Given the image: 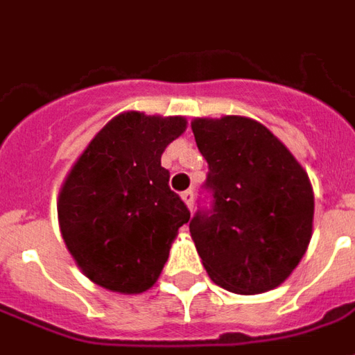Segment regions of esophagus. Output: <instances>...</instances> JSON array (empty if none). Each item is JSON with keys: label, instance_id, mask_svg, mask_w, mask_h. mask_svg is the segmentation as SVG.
Here are the masks:
<instances>
[{"label": "esophagus", "instance_id": "esophagus-1", "mask_svg": "<svg viewBox=\"0 0 355 355\" xmlns=\"http://www.w3.org/2000/svg\"><path fill=\"white\" fill-rule=\"evenodd\" d=\"M182 200H184V203L188 205V209L192 211L193 209V190H186V192H182Z\"/></svg>", "mask_w": 355, "mask_h": 355}]
</instances>
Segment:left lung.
<instances>
[{
  "instance_id": "1",
  "label": "left lung",
  "mask_w": 355,
  "mask_h": 355,
  "mask_svg": "<svg viewBox=\"0 0 355 355\" xmlns=\"http://www.w3.org/2000/svg\"><path fill=\"white\" fill-rule=\"evenodd\" d=\"M207 159L209 209L190 220L209 277L223 289L259 295L282 285L304 257L313 220L310 178L282 140L241 116L192 121Z\"/></svg>"
}]
</instances>
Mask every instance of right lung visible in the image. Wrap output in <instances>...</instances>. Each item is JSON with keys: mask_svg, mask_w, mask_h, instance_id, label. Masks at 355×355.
I'll list each match as a JSON object with an SVG mask.
<instances>
[{"mask_svg": "<svg viewBox=\"0 0 355 355\" xmlns=\"http://www.w3.org/2000/svg\"><path fill=\"white\" fill-rule=\"evenodd\" d=\"M184 129L180 116L123 112L96 132L66 177L60 234L81 272L104 289H150L178 228L190 220L162 167L163 150Z\"/></svg>", "mask_w": 355, "mask_h": 355, "instance_id": "1", "label": "right lung"}]
</instances>
